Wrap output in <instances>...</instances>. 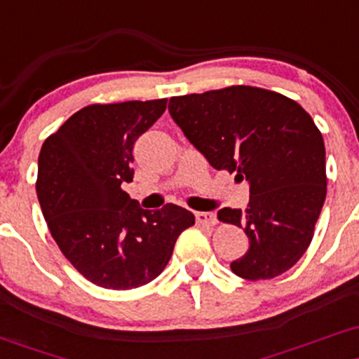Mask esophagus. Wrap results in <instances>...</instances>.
Returning a JSON list of instances; mask_svg holds the SVG:
<instances>
[{
	"label": "esophagus",
	"mask_w": 359,
	"mask_h": 359,
	"mask_svg": "<svg viewBox=\"0 0 359 359\" xmlns=\"http://www.w3.org/2000/svg\"><path fill=\"white\" fill-rule=\"evenodd\" d=\"M195 219L196 224L200 226H215V222H217V219H215V215L212 212H196Z\"/></svg>",
	"instance_id": "34e87169"
}]
</instances>
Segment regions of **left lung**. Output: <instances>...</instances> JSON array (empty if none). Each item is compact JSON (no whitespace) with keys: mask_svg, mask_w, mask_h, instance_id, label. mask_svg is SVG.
<instances>
[{"mask_svg":"<svg viewBox=\"0 0 359 359\" xmlns=\"http://www.w3.org/2000/svg\"><path fill=\"white\" fill-rule=\"evenodd\" d=\"M169 114L212 168L250 184L246 210L217 212L250 240L231 271L248 280L289 271L310 246L327 195L325 145L310 114L286 95L248 86L171 97Z\"/></svg>","mask_w":359,"mask_h":359,"instance_id":"1","label":"left lung"}]
</instances>
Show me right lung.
Segmentation results:
<instances>
[{"instance_id":"add662e5","label":"right lung","mask_w":359,"mask_h":359,"mask_svg":"<svg viewBox=\"0 0 359 359\" xmlns=\"http://www.w3.org/2000/svg\"><path fill=\"white\" fill-rule=\"evenodd\" d=\"M168 99L92 104L46 138L37 198L51 236L86 279L106 289L140 287L168 265L195 215L168 203L145 210L121 184L133 180V145Z\"/></svg>"}]
</instances>
